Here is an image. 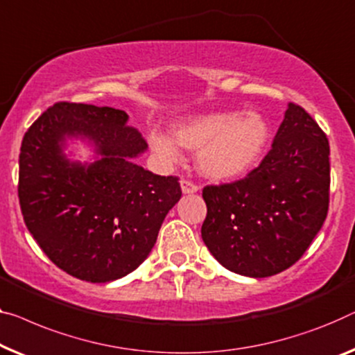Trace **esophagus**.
Here are the masks:
<instances>
[{
    "label": "esophagus",
    "mask_w": 355,
    "mask_h": 355,
    "mask_svg": "<svg viewBox=\"0 0 355 355\" xmlns=\"http://www.w3.org/2000/svg\"><path fill=\"white\" fill-rule=\"evenodd\" d=\"M180 187H182V191L183 194H193V193H198V184H194L193 182H189V180H182L180 182Z\"/></svg>",
    "instance_id": "34e87169"
}]
</instances>
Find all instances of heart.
Returning a JSON list of instances; mask_svg holds the SVG:
<instances>
[{"label": "heart", "mask_w": 355, "mask_h": 355, "mask_svg": "<svg viewBox=\"0 0 355 355\" xmlns=\"http://www.w3.org/2000/svg\"><path fill=\"white\" fill-rule=\"evenodd\" d=\"M172 135L151 132V150L166 162L180 159V146L198 150L202 175L230 180L244 175L260 159L269 137L266 119L257 111H216L177 123Z\"/></svg>", "instance_id": "b5f03b06"}]
</instances>
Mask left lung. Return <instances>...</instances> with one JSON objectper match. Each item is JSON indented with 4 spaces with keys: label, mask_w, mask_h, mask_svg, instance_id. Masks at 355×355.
<instances>
[{
    "label": "left lung",
    "mask_w": 355,
    "mask_h": 355,
    "mask_svg": "<svg viewBox=\"0 0 355 355\" xmlns=\"http://www.w3.org/2000/svg\"><path fill=\"white\" fill-rule=\"evenodd\" d=\"M330 146L319 124L288 103L271 150L234 183L205 187L204 244L216 261L247 277H269L308 250L327 218Z\"/></svg>",
    "instance_id": "left-lung-1"
}]
</instances>
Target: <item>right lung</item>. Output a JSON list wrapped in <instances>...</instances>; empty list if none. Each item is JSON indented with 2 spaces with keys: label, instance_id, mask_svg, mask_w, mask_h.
<instances>
[{
  "label": "right lung",
  "instance_id": "1",
  "mask_svg": "<svg viewBox=\"0 0 355 355\" xmlns=\"http://www.w3.org/2000/svg\"><path fill=\"white\" fill-rule=\"evenodd\" d=\"M125 111L60 102L35 121L19 156L25 225L49 260L70 276L105 284L135 271L155 247L180 198L177 177L135 164L148 150ZM91 144L92 163L71 162L68 139Z\"/></svg>",
  "mask_w": 355,
  "mask_h": 355
}]
</instances>
